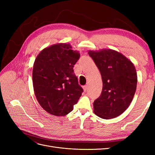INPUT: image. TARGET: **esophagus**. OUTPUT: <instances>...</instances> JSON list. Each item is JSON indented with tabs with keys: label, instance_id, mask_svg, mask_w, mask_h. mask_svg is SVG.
Returning <instances> with one entry per match:
<instances>
[{
	"label": "esophagus",
	"instance_id": "1",
	"mask_svg": "<svg viewBox=\"0 0 155 155\" xmlns=\"http://www.w3.org/2000/svg\"><path fill=\"white\" fill-rule=\"evenodd\" d=\"M88 87L87 85H85L83 87V90L85 91H87L88 90Z\"/></svg>",
	"mask_w": 155,
	"mask_h": 155
}]
</instances>
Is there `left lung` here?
I'll return each instance as SVG.
<instances>
[{
  "label": "left lung",
  "instance_id": "1",
  "mask_svg": "<svg viewBox=\"0 0 155 155\" xmlns=\"http://www.w3.org/2000/svg\"><path fill=\"white\" fill-rule=\"evenodd\" d=\"M103 81L101 95L94 101V112L104 119L114 118L127 109L137 85L134 64L124 55L111 49L89 51Z\"/></svg>",
  "mask_w": 155,
  "mask_h": 155
}]
</instances>
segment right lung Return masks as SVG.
<instances>
[{
  "instance_id": "right-lung-1",
  "label": "right lung",
  "mask_w": 155,
  "mask_h": 155,
  "mask_svg": "<svg viewBox=\"0 0 155 155\" xmlns=\"http://www.w3.org/2000/svg\"><path fill=\"white\" fill-rule=\"evenodd\" d=\"M71 48L66 43L51 45L41 51L34 64L35 95L40 105L54 116L71 112L83 92L73 70L80 54Z\"/></svg>"
}]
</instances>
